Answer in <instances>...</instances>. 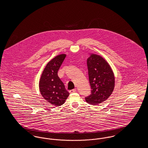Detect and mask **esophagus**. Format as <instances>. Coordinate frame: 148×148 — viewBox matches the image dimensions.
Listing matches in <instances>:
<instances>
[{"instance_id": "1", "label": "esophagus", "mask_w": 148, "mask_h": 148, "mask_svg": "<svg viewBox=\"0 0 148 148\" xmlns=\"http://www.w3.org/2000/svg\"><path fill=\"white\" fill-rule=\"evenodd\" d=\"M77 91V89H73V90H71L70 91H69V92L70 93H73V92H75Z\"/></svg>"}]
</instances>
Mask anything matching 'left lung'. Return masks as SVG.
<instances>
[{
	"label": "left lung",
	"mask_w": 148,
	"mask_h": 148,
	"mask_svg": "<svg viewBox=\"0 0 148 148\" xmlns=\"http://www.w3.org/2000/svg\"><path fill=\"white\" fill-rule=\"evenodd\" d=\"M89 81L91 94L85 97L89 104L97 106L106 100L112 94L115 78L110 65L104 59L92 54L87 59Z\"/></svg>",
	"instance_id": "8db88e82"
}]
</instances>
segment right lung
Masks as SVG:
<instances>
[{
  "mask_svg": "<svg viewBox=\"0 0 148 148\" xmlns=\"http://www.w3.org/2000/svg\"><path fill=\"white\" fill-rule=\"evenodd\" d=\"M65 54H60L51 59L44 68L39 82V89L48 102L55 106H60L65 103L69 93L58 75Z\"/></svg>",
  "mask_w": 148,
  "mask_h": 148,
  "instance_id": "1",
  "label": "right lung"
}]
</instances>
